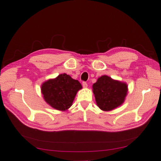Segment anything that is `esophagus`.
I'll use <instances>...</instances> for the list:
<instances>
[{"label": "esophagus", "mask_w": 161, "mask_h": 161, "mask_svg": "<svg viewBox=\"0 0 161 161\" xmlns=\"http://www.w3.org/2000/svg\"><path fill=\"white\" fill-rule=\"evenodd\" d=\"M82 86H83L84 88H87L88 87V84L86 82H83L82 83Z\"/></svg>", "instance_id": "34e87169"}]
</instances>
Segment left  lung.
Instances as JSON below:
<instances>
[{"label":"left lung","mask_w":161,"mask_h":161,"mask_svg":"<svg viewBox=\"0 0 161 161\" xmlns=\"http://www.w3.org/2000/svg\"><path fill=\"white\" fill-rule=\"evenodd\" d=\"M93 92L97 107L104 111H110L124 103L128 86L125 82L102 75L93 84Z\"/></svg>","instance_id":"8db88e82"}]
</instances>
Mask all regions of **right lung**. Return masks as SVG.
Wrapping results in <instances>:
<instances>
[{
    "label": "right lung",
    "mask_w": 161,
    "mask_h": 161,
    "mask_svg": "<svg viewBox=\"0 0 161 161\" xmlns=\"http://www.w3.org/2000/svg\"><path fill=\"white\" fill-rule=\"evenodd\" d=\"M81 88L80 81L64 73L44 81L41 91L47 104L56 110L65 111L71 107L77 93Z\"/></svg>",
    "instance_id": "right-lung-1"
}]
</instances>
